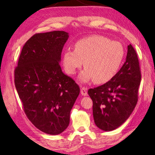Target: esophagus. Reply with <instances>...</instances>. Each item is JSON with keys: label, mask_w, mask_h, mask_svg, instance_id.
<instances>
[{"label": "esophagus", "mask_w": 155, "mask_h": 155, "mask_svg": "<svg viewBox=\"0 0 155 155\" xmlns=\"http://www.w3.org/2000/svg\"><path fill=\"white\" fill-rule=\"evenodd\" d=\"M81 94L83 96H87V88L86 87H83L81 88Z\"/></svg>", "instance_id": "esophagus-1"}]
</instances>
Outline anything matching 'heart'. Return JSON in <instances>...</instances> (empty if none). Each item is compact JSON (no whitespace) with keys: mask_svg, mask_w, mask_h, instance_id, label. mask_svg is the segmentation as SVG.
<instances>
[{"mask_svg":"<svg viewBox=\"0 0 155 155\" xmlns=\"http://www.w3.org/2000/svg\"><path fill=\"white\" fill-rule=\"evenodd\" d=\"M124 48L120 42L111 41L101 35H93L78 41L74 51L67 50L63 54L65 71L74 74L84 64L86 67L79 75V80L88 83H104L116 74L124 57Z\"/></svg>","mask_w":155,"mask_h":155,"instance_id":"obj_1","label":"heart"}]
</instances>
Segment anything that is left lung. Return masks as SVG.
I'll use <instances>...</instances> for the list:
<instances>
[{"label":"left lung","mask_w":155,"mask_h":155,"mask_svg":"<svg viewBox=\"0 0 155 155\" xmlns=\"http://www.w3.org/2000/svg\"><path fill=\"white\" fill-rule=\"evenodd\" d=\"M126 61L107 83L88 91L93 100L94 123L104 131L116 129L132 113L138 101L141 74L137 52L128 45Z\"/></svg>","instance_id":"8db88e82"}]
</instances>
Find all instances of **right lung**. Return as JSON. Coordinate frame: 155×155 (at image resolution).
<instances>
[{"label": "right lung", "mask_w": 155, "mask_h": 155, "mask_svg": "<svg viewBox=\"0 0 155 155\" xmlns=\"http://www.w3.org/2000/svg\"><path fill=\"white\" fill-rule=\"evenodd\" d=\"M69 37L64 31L38 33L23 46L15 71V84L24 111L42 132L61 134L80 93L75 81L62 71V48Z\"/></svg>", "instance_id": "add662e5"}]
</instances>
